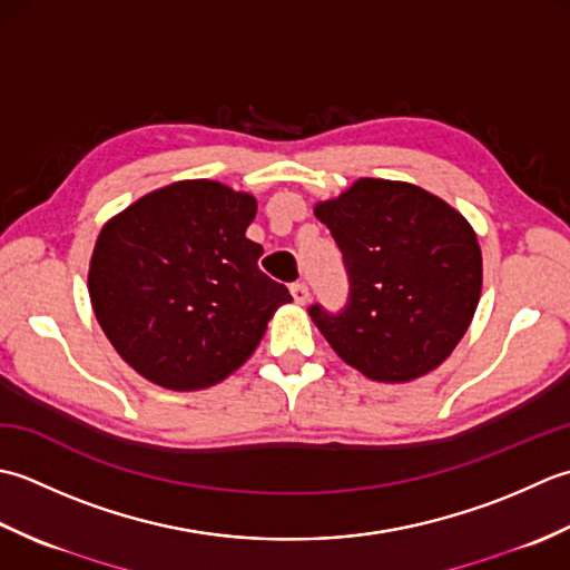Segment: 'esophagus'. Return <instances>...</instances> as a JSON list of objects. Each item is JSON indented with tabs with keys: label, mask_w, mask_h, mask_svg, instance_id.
Listing matches in <instances>:
<instances>
[{
	"label": "esophagus",
	"mask_w": 570,
	"mask_h": 570,
	"mask_svg": "<svg viewBox=\"0 0 570 570\" xmlns=\"http://www.w3.org/2000/svg\"><path fill=\"white\" fill-rule=\"evenodd\" d=\"M289 293H293L297 305H305V302L309 299V287L305 283H293V287H289Z\"/></svg>",
	"instance_id": "obj_1"
}]
</instances>
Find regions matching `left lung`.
I'll use <instances>...</instances> for the list:
<instances>
[{
  "label": "left lung",
  "instance_id": "obj_1",
  "mask_svg": "<svg viewBox=\"0 0 570 570\" xmlns=\"http://www.w3.org/2000/svg\"><path fill=\"white\" fill-rule=\"evenodd\" d=\"M350 275L344 309L309 307L332 350L371 381L438 368L474 317L482 250L460 212L415 184L358 179L315 206Z\"/></svg>",
  "mask_w": 570,
  "mask_h": 570
}]
</instances>
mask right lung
Instances as JSON below:
<instances>
[{
	"instance_id": "obj_1",
	"label": "right lung",
	"mask_w": 570,
	"mask_h": 570,
	"mask_svg": "<svg viewBox=\"0 0 570 570\" xmlns=\"http://www.w3.org/2000/svg\"><path fill=\"white\" fill-rule=\"evenodd\" d=\"M255 199L212 179L174 181L102 226L88 271L92 312L139 376L199 391L246 364L287 287L246 238Z\"/></svg>"
}]
</instances>
